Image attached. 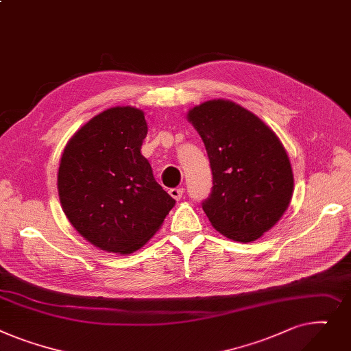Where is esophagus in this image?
I'll return each mask as SVG.
<instances>
[{"mask_svg": "<svg viewBox=\"0 0 351 351\" xmlns=\"http://www.w3.org/2000/svg\"><path fill=\"white\" fill-rule=\"evenodd\" d=\"M169 193H170V195H171L176 201H180V199L182 198L184 190H182V189H171Z\"/></svg>", "mask_w": 351, "mask_h": 351, "instance_id": "1", "label": "esophagus"}]
</instances>
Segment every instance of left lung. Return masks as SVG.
I'll return each mask as SVG.
<instances>
[{
	"mask_svg": "<svg viewBox=\"0 0 351 351\" xmlns=\"http://www.w3.org/2000/svg\"><path fill=\"white\" fill-rule=\"evenodd\" d=\"M187 119L213 170L204 213L226 238L256 241L282 218L293 195V171L282 141L256 114L226 99L194 106Z\"/></svg>",
	"mask_w": 351,
	"mask_h": 351,
	"instance_id": "1",
	"label": "left lung"
}]
</instances>
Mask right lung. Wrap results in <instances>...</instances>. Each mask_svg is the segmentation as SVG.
I'll use <instances>...</instances> for the list:
<instances>
[{
    "instance_id": "add662e5",
    "label": "right lung",
    "mask_w": 351,
    "mask_h": 351,
    "mask_svg": "<svg viewBox=\"0 0 351 351\" xmlns=\"http://www.w3.org/2000/svg\"><path fill=\"white\" fill-rule=\"evenodd\" d=\"M146 136L143 110L116 106L92 117L62 153V210L73 228L101 251L136 252L161 228L176 204L140 153Z\"/></svg>"
}]
</instances>
